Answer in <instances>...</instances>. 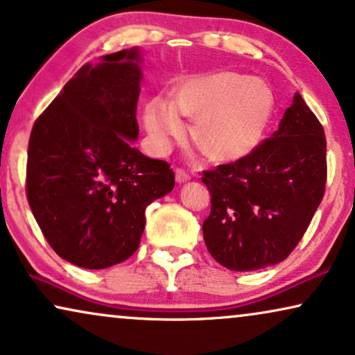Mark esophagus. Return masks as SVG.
<instances>
[{"label": "esophagus", "mask_w": 355, "mask_h": 355, "mask_svg": "<svg viewBox=\"0 0 355 355\" xmlns=\"http://www.w3.org/2000/svg\"><path fill=\"white\" fill-rule=\"evenodd\" d=\"M189 179H191V176H189V174L184 171V169H181V168L176 169V181L178 182H187Z\"/></svg>", "instance_id": "obj_1"}]
</instances>
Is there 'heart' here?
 <instances>
[{
    "instance_id": "heart-1",
    "label": "heart",
    "mask_w": 355,
    "mask_h": 355,
    "mask_svg": "<svg viewBox=\"0 0 355 355\" xmlns=\"http://www.w3.org/2000/svg\"><path fill=\"white\" fill-rule=\"evenodd\" d=\"M274 110V94L264 81L232 71L192 78L174 91L171 105L153 99L145 125L158 150L182 132L178 114L194 119L191 137L211 161H236L261 145Z\"/></svg>"
}]
</instances>
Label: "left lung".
I'll use <instances>...</instances> for the list:
<instances>
[{
    "label": "left lung",
    "instance_id": "left-lung-1",
    "mask_svg": "<svg viewBox=\"0 0 355 355\" xmlns=\"http://www.w3.org/2000/svg\"><path fill=\"white\" fill-rule=\"evenodd\" d=\"M326 169L323 125L297 93L272 137L204 171L211 207L202 232L211 257L239 272L284 261L323 200Z\"/></svg>",
    "mask_w": 355,
    "mask_h": 355
}]
</instances>
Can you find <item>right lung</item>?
<instances>
[{
  "instance_id": "add662e5",
  "label": "right lung",
  "mask_w": 355,
  "mask_h": 355,
  "mask_svg": "<svg viewBox=\"0 0 355 355\" xmlns=\"http://www.w3.org/2000/svg\"><path fill=\"white\" fill-rule=\"evenodd\" d=\"M140 50L85 65L40 114L29 138L26 194L57 254L105 269L140 246L145 209L174 187L166 161L133 148Z\"/></svg>"
}]
</instances>
